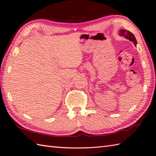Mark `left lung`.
Wrapping results in <instances>:
<instances>
[{
	"instance_id": "8db88e82",
	"label": "left lung",
	"mask_w": 156,
	"mask_h": 156,
	"mask_svg": "<svg viewBox=\"0 0 156 156\" xmlns=\"http://www.w3.org/2000/svg\"><path fill=\"white\" fill-rule=\"evenodd\" d=\"M119 34L120 36H122V37H125L126 38L129 39L130 41H132L133 44H134V45H136L137 41L136 39V37H134V35H133L131 32L126 30H124V29H122V30H120V31H119Z\"/></svg>"
}]
</instances>
